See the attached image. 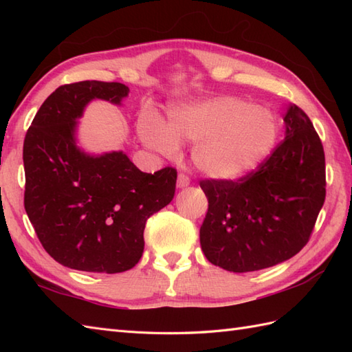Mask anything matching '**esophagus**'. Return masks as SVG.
I'll use <instances>...</instances> for the list:
<instances>
[{
  "label": "esophagus",
  "instance_id": "esophagus-1",
  "mask_svg": "<svg viewBox=\"0 0 352 352\" xmlns=\"http://www.w3.org/2000/svg\"><path fill=\"white\" fill-rule=\"evenodd\" d=\"M189 183H190L189 175L184 174V172H180V174H178V178H177L178 188H188Z\"/></svg>",
  "mask_w": 352,
  "mask_h": 352
}]
</instances>
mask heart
Instances as JSON below:
<instances>
[{
  "label": "heart",
  "instance_id": "b5f03b06",
  "mask_svg": "<svg viewBox=\"0 0 352 352\" xmlns=\"http://www.w3.org/2000/svg\"><path fill=\"white\" fill-rule=\"evenodd\" d=\"M138 131L148 148L163 155H174L180 140L195 142V166L216 180H231L252 170L271 151L276 121L250 101L218 96L172 110L168 125L154 111H145Z\"/></svg>",
  "mask_w": 352,
  "mask_h": 352
}]
</instances>
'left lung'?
I'll return each mask as SVG.
<instances>
[{
    "instance_id": "8db88e82",
    "label": "left lung",
    "mask_w": 352,
    "mask_h": 352,
    "mask_svg": "<svg viewBox=\"0 0 352 352\" xmlns=\"http://www.w3.org/2000/svg\"><path fill=\"white\" fill-rule=\"evenodd\" d=\"M286 138L256 170L239 180H201L208 208L199 228L204 256L230 272H252L300 252L325 201L324 146L295 104Z\"/></svg>"
}]
</instances>
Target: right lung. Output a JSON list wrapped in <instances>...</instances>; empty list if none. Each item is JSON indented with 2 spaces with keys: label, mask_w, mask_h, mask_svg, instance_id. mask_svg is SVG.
<instances>
[{
  "label": "right lung",
  "mask_w": 352,
  "mask_h": 352,
  "mask_svg": "<svg viewBox=\"0 0 352 352\" xmlns=\"http://www.w3.org/2000/svg\"><path fill=\"white\" fill-rule=\"evenodd\" d=\"M129 92L96 80L57 87L25 134V212L45 251L66 267L116 274L136 266L148 218L174 198V168L146 174L122 151L89 155L76 145L87 102L121 104Z\"/></svg>",
  "instance_id": "right-lung-1"
}]
</instances>
